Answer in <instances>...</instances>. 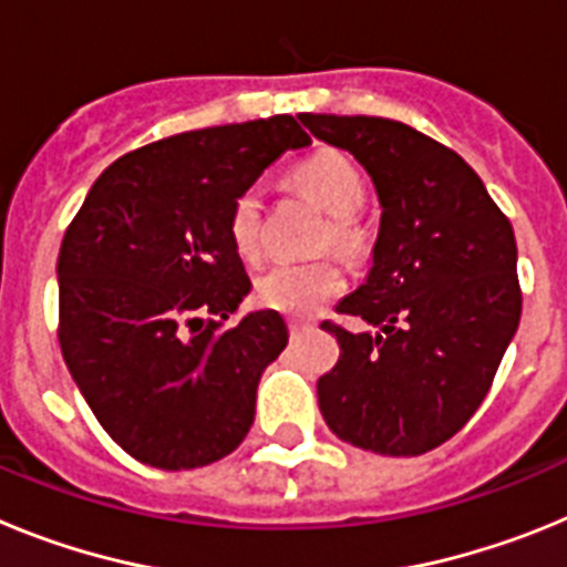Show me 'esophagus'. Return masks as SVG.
I'll list each match as a JSON object with an SVG mask.
<instances>
[{
  "mask_svg": "<svg viewBox=\"0 0 567 567\" xmlns=\"http://www.w3.org/2000/svg\"><path fill=\"white\" fill-rule=\"evenodd\" d=\"M309 329L312 327H309L307 320H289V332H292V338H298L300 332H309Z\"/></svg>",
  "mask_w": 567,
  "mask_h": 567,
  "instance_id": "34e87169",
  "label": "esophagus"
}]
</instances>
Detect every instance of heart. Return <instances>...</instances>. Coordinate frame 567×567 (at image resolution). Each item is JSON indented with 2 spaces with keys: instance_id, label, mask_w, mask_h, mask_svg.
<instances>
[{
  "instance_id": "b5f03b06",
  "label": "heart",
  "mask_w": 567,
  "mask_h": 567,
  "mask_svg": "<svg viewBox=\"0 0 567 567\" xmlns=\"http://www.w3.org/2000/svg\"><path fill=\"white\" fill-rule=\"evenodd\" d=\"M292 184L332 215V240L338 247H358L360 227L354 215L365 202V182L338 150H315L295 164ZM260 195L255 189L240 193L229 213V238L244 260H255L260 252ZM343 289V275L332 264H278L255 280V298L260 307L275 312L309 318L327 307Z\"/></svg>"
}]
</instances>
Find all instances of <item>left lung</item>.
I'll use <instances>...</instances> for the list:
<instances>
[{"label":"left lung","instance_id":"8db88e82","mask_svg":"<svg viewBox=\"0 0 567 567\" xmlns=\"http://www.w3.org/2000/svg\"><path fill=\"white\" fill-rule=\"evenodd\" d=\"M346 150L380 202L372 267L338 312L363 332L323 323L340 343L318 405L346 443L417 457L477 412L523 312L517 240L480 175L454 150L392 118L300 113Z\"/></svg>","mask_w":567,"mask_h":567}]
</instances>
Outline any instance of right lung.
<instances>
[{
  "mask_svg": "<svg viewBox=\"0 0 567 567\" xmlns=\"http://www.w3.org/2000/svg\"><path fill=\"white\" fill-rule=\"evenodd\" d=\"M292 115L193 130L110 164L59 249V343L104 432L153 468H202L247 437L267 365L287 349L252 289L229 213L287 150Z\"/></svg>",
  "mask_w": 567,
  "mask_h": 567,
  "instance_id": "right-lung-1",
  "label": "right lung"
}]
</instances>
